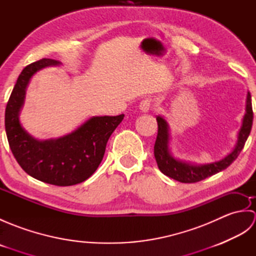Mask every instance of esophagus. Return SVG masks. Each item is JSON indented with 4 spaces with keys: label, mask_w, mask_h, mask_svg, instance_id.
<instances>
[{
    "label": "esophagus",
    "mask_w": 256,
    "mask_h": 256,
    "mask_svg": "<svg viewBox=\"0 0 256 256\" xmlns=\"http://www.w3.org/2000/svg\"><path fill=\"white\" fill-rule=\"evenodd\" d=\"M152 106H153V103H152V99H150V98H146V99L140 101L138 108H140V111L146 113V112H148L150 110Z\"/></svg>",
    "instance_id": "esophagus-1"
}]
</instances>
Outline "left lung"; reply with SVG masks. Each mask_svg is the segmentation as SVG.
<instances>
[{
  "instance_id": "obj_1",
  "label": "left lung",
  "mask_w": 256,
  "mask_h": 256,
  "mask_svg": "<svg viewBox=\"0 0 256 256\" xmlns=\"http://www.w3.org/2000/svg\"><path fill=\"white\" fill-rule=\"evenodd\" d=\"M156 120L157 125H158V132H157L156 142L154 145V156L160 170L164 175L175 179L177 182L184 184L197 182L226 170V167H229L236 160L238 154L241 153L244 144H246L248 135L251 133L253 124L251 94H250V92H248L246 114H244L242 120L240 131L238 133V140L234 148L224 158L218 162H210V164L194 165L187 162L174 158L170 150V125L166 122V120L160 116H157Z\"/></svg>"
}]
</instances>
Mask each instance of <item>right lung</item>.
Wrapping results in <instances>:
<instances>
[{"label":"right lung","instance_id":"1","mask_svg":"<svg viewBox=\"0 0 256 256\" xmlns=\"http://www.w3.org/2000/svg\"><path fill=\"white\" fill-rule=\"evenodd\" d=\"M55 59L42 58L26 66L18 76L5 108V131L10 150L30 176L55 186H72L86 180L99 167L108 138L124 114L92 116L74 132L55 140H38L20 122L26 88L40 69L57 66Z\"/></svg>","mask_w":256,"mask_h":256}]
</instances>
